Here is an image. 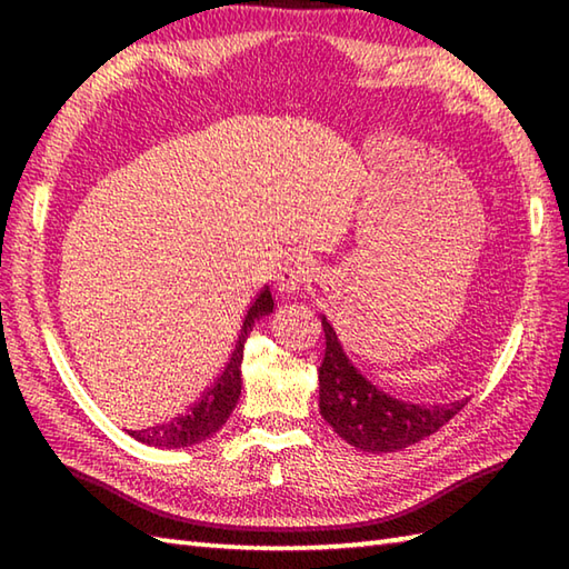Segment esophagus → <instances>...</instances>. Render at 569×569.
Segmentation results:
<instances>
[{
	"mask_svg": "<svg viewBox=\"0 0 569 569\" xmlns=\"http://www.w3.org/2000/svg\"><path fill=\"white\" fill-rule=\"evenodd\" d=\"M312 278V261L308 257H291L286 259L281 269L276 273V286L281 293H293L300 286Z\"/></svg>",
	"mask_w": 569,
	"mask_h": 569,
	"instance_id": "obj_1",
	"label": "esophagus"
}]
</instances>
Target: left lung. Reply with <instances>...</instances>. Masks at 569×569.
Segmentation results:
<instances>
[{
	"instance_id": "obj_1",
	"label": "left lung",
	"mask_w": 569,
	"mask_h": 569,
	"mask_svg": "<svg viewBox=\"0 0 569 569\" xmlns=\"http://www.w3.org/2000/svg\"><path fill=\"white\" fill-rule=\"evenodd\" d=\"M325 357L320 373V413L342 440L365 452H396L430 438L452 420L467 401L450 406L406 403L381 391L355 369L337 340L328 318H322Z\"/></svg>"
}]
</instances>
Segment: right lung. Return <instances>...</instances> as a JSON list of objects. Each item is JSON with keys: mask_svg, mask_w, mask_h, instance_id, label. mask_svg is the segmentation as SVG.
Listing matches in <instances>:
<instances>
[{"mask_svg": "<svg viewBox=\"0 0 569 569\" xmlns=\"http://www.w3.org/2000/svg\"><path fill=\"white\" fill-rule=\"evenodd\" d=\"M273 310V298L269 286L253 300L251 308L244 316V325H241L237 345L232 349V357H229L224 371L217 377V381L204 391L198 403H192L183 416L173 418L171 422H163V426H156L149 430H134L131 435L143 445L153 447H190L198 445L204 438H210L217 430H220L229 413L237 408L239 393H241V359H244V342L253 328V322L259 318L269 316Z\"/></svg>", "mask_w": 569, "mask_h": 569, "instance_id": "obj_1", "label": "right lung"}]
</instances>
